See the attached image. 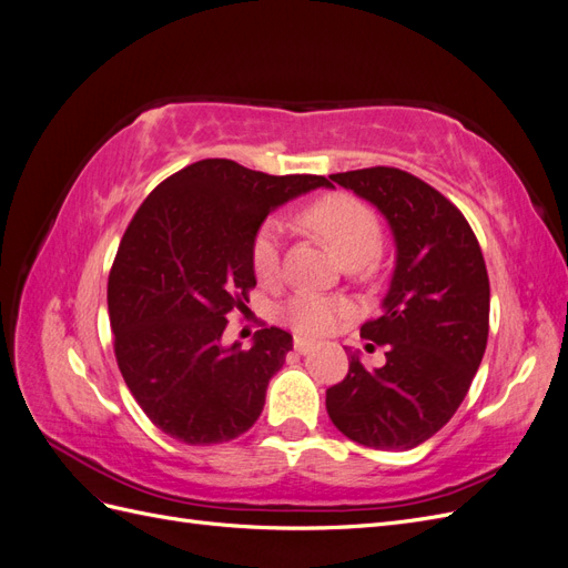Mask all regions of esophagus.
<instances>
[{
	"mask_svg": "<svg viewBox=\"0 0 568 568\" xmlns=\"http://www.w3.org/2000/svg\"><path fill=\"white\" fill-rule=\"evenodd\" d=\"M294 351H296L298 355H307L311 351H315V343L307 341V338L296 336V338H294Z\"/></svg>",
	"mask_w": 568,
	"mask_h": 568,
	"instance_id": "obj_1",
	"label": "esophagus"
}]
</instances>
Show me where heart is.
<instances>
[{
    "instance_id": "heart-1",
    "label": "heart",
    "mask_w": 568,
    "mask_h": 568,
    "mask_svg": "<svg viewBox=\"0 0 568 568\" xmlns=\"http://www.w3.org/2000/svg\"><path fill=\"white\" fill-rule=\"evenodd\" d=\"M303 220L322 234L346 265H365L382 248V225L367 203L351 194H332L315 201ZM282 225L267 220L253 242V270L263 282L280 277ZM351 315L346 301L336 296L298 291L282 305V320L303 336L336 332Z\"/></svg>"
}]
</instances>
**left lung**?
<instances>
[{"instance_id": "1", "label": "left lung", "mask_w": 568, "mask_h": 568, "mask_svg": "<svg viewBox=\"0 0 568 568\" xmlns=\"http://www.w3.org/2000/svg\"><path fill=\"white\" fill-rule=\"evenodd\" d=\"M388 220L395 270L384 313L359 336L386 346L367 372L351 353L346 379L326 390L343 436L374 450H409L450 422L488 343L490 284L467 217L432 184L398 168L329 175Z\"/></svg>"}]
</instances>
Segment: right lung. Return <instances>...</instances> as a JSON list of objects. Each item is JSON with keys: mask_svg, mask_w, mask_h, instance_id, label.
Instances as JSON below:
<instances>
[{"mask_svg": "<svg viewBox=\"0 0 568 568\" xmlns=\"http://www.w3.org/2000/svg\"><path fill=\"white\" fill-rule=\"evenodd\" d=\"M317 186L329 180L205 159L161 182L134 213L109 274L113 351L134 400L170 438L227 443L261 417L291 334L267 326L248 351L222 346V334L234 307L246 311L265 217Z\"/></svg>", "mask_w": 568, "mask_h": 568, "instance_id": "obj_1", "label": "right lung"}]
</instances>
